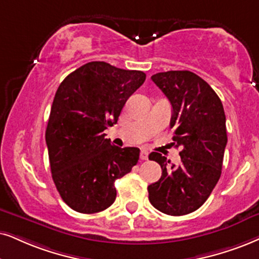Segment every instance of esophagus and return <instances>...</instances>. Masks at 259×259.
<instances>
[{
	"label": "esophagus",
	"instance_id": "obj_1",
	"mask_svg": "<svg viewBox=\"0 0 259 259\" xmlns=\"http://www.w3.org/2000/svg\"><path fill=\"white\" fill-rule=\"evenodd\" d=\"M140 158H141V160H147V159H148V152H147V150H141Z\"/></svg>",
	"mask_w": 259,
	"mask_h": 259
}]
</instances>
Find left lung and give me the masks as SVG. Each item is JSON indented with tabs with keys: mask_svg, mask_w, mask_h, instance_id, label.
Listing matches in <instances>:
<instances>
[{
	"mask_svg": "<svg viewBox=\"0 0 259 259\" xmlns=\"http://www.w3.org/2000/svg\"><path fill=\"white\" fill-rule=\"evenodd\" d=\"M152 80L171 103L169 125L182 163L168 166L160 153L149 154L162 175L148 186V198L163 214L181 217L197 210L220 179L227 145L225 111L214 90L192 71H165Z\"/></svg>",
	"mask_w": 259,
	"mask_h": 259,
	"instance_id": "left-lung-1",
	"label": "left lung"
}]
</instances>
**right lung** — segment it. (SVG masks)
Instances as JSON below:
<instances>
[{"label": "right lung", "mask_w": 259, "mask_h": 259, "mask_svg": "<svg viewBox=\"0 0 259 259\" xmlns=\"http://www.w3.org/2000/svg\"><path fill=\"white\" fill-rule=\"evenodd\" d=\"M146 80L140 70L90 62L70 73L55 94L45 132L49 160L61 197L75 211L94 214L116 199L114 181L140 159L136 147L119 148L104 130Z\"/></svg>", "instance_id": "1"}]
</instances>
